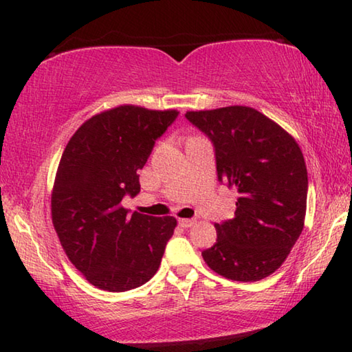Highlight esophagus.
<instances>
[{"instance_id":"1","label":"esophagus","mask_w":352,"mask_h":352,"mask_svg":"<svg viewBox=\"0 0 352 352\" xmlns=\"http://www.w3.org/2000/svg\"><path fill=\"white\" fill-rule=\"evenodd\" d=\"M195 222H197L195 219H180L178 220V223H180L183 228H190V226L195 225Z\"/></svg>"}]
</instances>
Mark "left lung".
<instances>
[{"label":"left lung","mask_w":352,"mask_h":352,"mask_svg":"<svg viewBox=\"0 0 352 352\" xmlns=\"http://www.w3.org/2000/svg\"><path fill=\"white\" fill-rule=\"evenodd\" d=\"M211 140L219 182L236 188L234 217L216 223L205 262L233 281H259L283 265L305 228L307 169L300 146L252 107L186 111Z\"/></svg>","instance_id":"obj_1"}]
</instances>
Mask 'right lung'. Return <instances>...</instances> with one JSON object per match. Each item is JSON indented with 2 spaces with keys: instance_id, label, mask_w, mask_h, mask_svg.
Instances as JSON below:
<instances>
[{
  "instance_id": "obj_1",
  "label": "right lung",
  "mask_w": 352,
  "mask_h": 352,
  "mask_svg": "<svg viewBox=\"0 0 352 352\" xmlns=\"http://www.w3.org/2000/svg\"><path fill=\"white\" fill-rule=\"evenodd\" d=\"M178 116L177 110L119 105L77 129L58 163L52 223L68 259L94 287L126 292L157 273L175 217L121 206L140 192L138 170Z\"/></svg>"
}]
</instances>
